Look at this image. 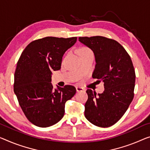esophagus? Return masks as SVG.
Segmentation results:
<instances>
[{
  "label": "esophagus",
  "mask_w": 150,
  "mask_h": 150,
  "mask_svg": "<svg viewBox=\"0 0 150 150\" xmlns=\"http://www.w3.org/2000/svg\"><path fill=\"white\" fill-rule=\"evenodd\" d=\"M76 90H77V92H79V91H83L85 89L83 88H81V87H76Z\"/></svg>",
  "instance_id": "34e87169"
}]
</instances>
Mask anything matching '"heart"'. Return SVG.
Listing matches in <instances>:
<instances>
[{"label": "heart", "instance_id": "b5f03b06", "mask_svg": "<svg viewBox=\"0 0 150 150\" xmlns=\"http://www.w3.org/2000/svg\"><path fill=\"white\" fill-rule=\"evenodd\" d=\"M78 52H79V54H81L91 53L92 51H91L89 48H88V47H82V48L79 49Z\"/></svg>", "mask_w": 150, "mask_h": 150}]
</instances>
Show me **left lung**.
I'll list each match as a JSON object with an SVG mask.
<instances>
[{"mask_svg": "<svg viewBox=\"0 0 150 150\" xmlns=\"http://www.w3.org/2000/svg\"><path fill=\"white\" fill-rule=\"evenodd\" d=\"M79 41L94 53L96 64L92 77L104 83L103 93L86 91L85 117L96 126L110 127L124 115L133 99L135 73L132 61L115 40L92 36L79 37Z\"/></svg>", "mask_w": 150, "mask_h": 150, "instance_id": "left-lung-1", "label": "left lung"}]
</instances>
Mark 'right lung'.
Here are the masks:
<instances>
[{
	"mask_svg": "<svg viewBox=\"0 0 150 150\" xmlns=\"http://www.w3.org/2000/svg\"><path fill=\"white\" fill-rule=\"evenodd\" d=\"M77 37H46L34 40L24 49L14 75V92L27 118L40 127L57 123L63 117L67 100L76 93L74 86L51 83L53 71L61 69L63 54Z\"/></svg>",
	"mask_w": 150,
	"mask_h": 150,
	"instance_id": "right-lung-1",
	"label": "right lung"
}]
</instances>
